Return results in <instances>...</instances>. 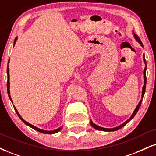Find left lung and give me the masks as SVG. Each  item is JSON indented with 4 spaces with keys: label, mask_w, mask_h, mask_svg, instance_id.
<instances>
[{
    "label": "left lung",
    "mask_w": 156,
    "mask_h": 156,
    "mask_svg": "<svg viewBox=\"0 0 156 156\" xmlns=\"http://www.w3.org/2000/svg\"><path fill=\"white\" fill-rule=\"evenodd\" d=\"M133 34H134V38L136 39V40L138 41L139 44H140L141 45V46H142V47H143V45H142V43L141 42V41H140V39L139 38V37H138L137 35H136V34H134V33H133ZM143 60H144V64H145V67H144V73H143V74H144V86H143V87H142V99L143 98V96H144V92H145V89H146V69H147V65H146V60H145V58H144V54H143ZM142 101V99H141V100L140 101V102H139V104L137 105V106H136V108H135L134 111L133 112L132 116H131V117L129 118V119L128 120H127V121H126L124 122V123H122V124H121V125H119V126L115 127V128L107 129V128H104V127L99 126L95 124V123H94L93 122H92V121H91V126H92L93 128H94L95 129H97V130L103 131V132H114V131L119 130V129L122 128V127H123V126H125L126 124V123H128L131 120H132V119H133V118L134 117V115H136V112H137V111H138L139 108H140V105H141Z\"/></svg>",
    "instance_id": "8db88e82"
}]
</instances>
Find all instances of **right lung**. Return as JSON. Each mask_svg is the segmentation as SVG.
I'll return each instance as SVG.
<instances>
[{
  "label": "right lung",
  "mask_w": 156,
  "mask_h": 156,
  "mask_svg": "<svg viewBox=\"0 0 156 156\" xmlns=\"http://www.w3.org/2000/svg\"><path fill=\"white\" fill-rule=\"evenodd\" d=\"M16 40H17V37H16V38H15V40H14V46L15 45V44H16ZM9 60H10V59H9ZM7 76H8V80H7V91H8V94H9V99H10V100L12 101V102L13 103V101H12V97H11V96H10V89H9V87H10V83H9V65H8V66H7ZM14 109H15V110H16V114H17L19 117H20V119H21L22 121H23L24 123H25L26 125L28 126H30V128H32V129H35V131H37V132L43 133V134H55V133H57L58 132H59V131L61 130V129H62V126H61V127H59V128H58V129H54V130H52V131L44 130V129H41L37 128V127L35 126L32 125V124H30V123H28V122H27V121H24V120L23 119H22V118L21 117V115H20V113H19L17 110H16V108H15L14 106Z\"/></svg>",
  "instance_id": "1"
}]
</instances>
